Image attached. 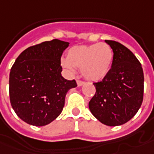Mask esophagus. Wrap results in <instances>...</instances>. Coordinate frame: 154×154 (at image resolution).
<instances>
[{
    "label": "esophagus",
    "mask_w": 154,
    "mask_h": 154,
    "mask_svg": "<svg viewBox=\"0 0 154 154\" xmlns=\"http://www.w3.org/2000/svg\"><path fill=\"white\" fill-rule=\"evenodd\" d=\"M85 82L82 81V80H77V85H78V86H81V85H83Z\"/></svg>",
    "instance_id": "1"
}]
</instances>
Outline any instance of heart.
Instances as JSON below:
<instances>
[{
    "label": "heart",
    "instance_id": "1",
    "mask_svg": "<svg viewBox=\"0 0 154 154\" xmlns=\"http://www.w3.org/2000/svg\"><path fill=\"white\" fill-rule=\"evenodd\" d=\"M114 52L109 44L98 43L91 45L72 47L67 59H61V65L69 73L79 68L84 77L91 81L104 79L111 69Z\"/></svg>",
    "mask_w": 154,
    "mask_h": 154
}]
</instances>
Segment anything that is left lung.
Listing matches in <instances>:
<instances>
[{"instance_id": "obj_1", "label": "left lung", "mask_w": 154, "mask_h": 154, "mask_svg": "<svg viewBox=\"0 0 154 154\" xmlns=\"http://www.w3.org/2000/svg\"><path fill=\"white\" fill-rule=\"evenodd\" d=\"M114 59L107 75L94 83L95 94L89 102L91 112L101 123L114 127L128 122L143 100L144 76L136 56L122 43L106 40Z\"/></svg>"}]
</instances>
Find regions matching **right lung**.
<instances>
[{
    "label": "right lung",
    "mask_w": 154,
    "mask_h": 154,
    "mask_svg": "<svg viewBox=\"0 0 154 154\" xmlns=\"http://www.w3.org/2000/svg\"><path fill=\"white\" fill-rule=\"evenodd\" d=\"M69 43L59 39L29 47L11 69L9 95L16 114L26 123L42 127L63 111L67 92L77 86L61 75V56Z\"/></svg>",
    "instance_id": "1"
}]
</instances>
